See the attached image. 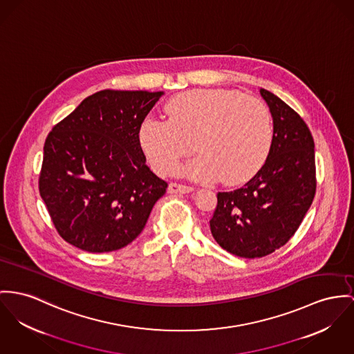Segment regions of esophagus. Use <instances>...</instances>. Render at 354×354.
<instances>
[{"label":"esophagus","instance_id":"esophagus-1","mask_svg":"<svg viewBox=\"0 0 354 354\" xmlns=\"http://www.w3.org/2000/svg\"><path fill=\"white\" fill-rule=\"evenodd\" d=\"M168 191L171 194H187V192L194 191V187L186 186V185H179V183H171L169 187H168Z\"/></svg>","mask_w":354,"mask_h":354}]
</instances>
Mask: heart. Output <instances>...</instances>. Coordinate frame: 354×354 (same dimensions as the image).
Wrapping results in <instances>:
<instances>
[{
    "instance_id": "1",
    "label": "heart",
    "mask_w": 354,
    "mask_h": 354,
    "mask_svg": "<svg viewBox=\"0 0 354 354\" xmlns=\"http://www.w3.org/2000/svg\"><path fill=\"white\" fill-rule=\"evenodd\" d=\"M165 120L148 118L140 142L153 169L162 175L176 171L191 153L199 155L185 167L191 178H218L237 185L266 163L273 140L272 117L257 98L225 88H196L172 97L164 106Z\"/></svg>"
}]
</instances>
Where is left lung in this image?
Instances as JSON below:
<instances>
[{
  "label": "left lung",
  "mask_w": 354,
  "mask_h": 354,
  "mask_svg": "<svg viewBox=\"0 0 354 354\" xmlns=\"http://www.w3.org/2000/svg\"><path fill=\"white\" fill-rule=\"evenodd\" d=\"M273 120L270 155L241 189L218 192L210 230L221 248L245 259L263 257L288 243L317 187L311 132L299 114L266 88Z\"/></svg>",
  "instance_id": "1"
}]
</instances>
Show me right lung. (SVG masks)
Segmentation results:
<instances>
[{
	"instance_id": "add662e5",
	"label": "right lung",
	"mask_w": 354,
	"mask_h": 354,
	"mask_svg": "<svg viewBox=\"0 0 354 354\" xmlns=\"http://www.w3.org/2000/svg\"><path fill=\"white\" fill-rule=\"evenodd\" d=\"M163 94L98 91L50 132L39 191L68 244L104 253L142 232L168 185L145 164L138 135Z\"/></svg>"
}]
</instances>
